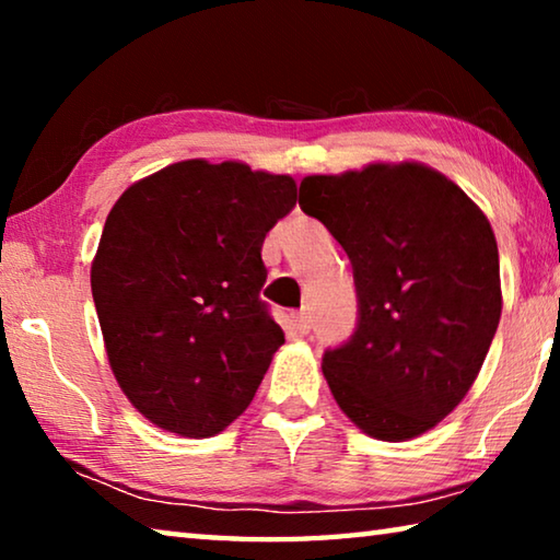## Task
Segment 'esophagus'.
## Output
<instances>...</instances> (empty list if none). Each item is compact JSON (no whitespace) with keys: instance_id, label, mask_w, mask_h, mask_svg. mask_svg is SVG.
<instances>
[{"instance_id":"obj_1","label":"esophagus","mask_w":560,"mask_h":560,"mask_svg":"<svg viewBox=\"0 0 560 560\" xmlns=\"http://www.w3.org/2000/svg\"><path fill=\"white\" fill-rule=\"evenodd\" d=\"M291 324H293V328L299 330V334H308V330H311V316L306 314V311H299V314L291 316Z\"/></svg>"}]
</instances>
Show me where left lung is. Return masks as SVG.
<instances>
[{"label": "left lung", "mask_w": 560, "mask_h": 560, "mask_svg": "<svg viewBox=\"0 0 560 560\" xmlns=\"http://www.w3.org/2000/svg\"><path fill=\"white\" fill-rule=\"evenodd\" d=\"M299 205L353 267L355 330L324 353L338 407L375 440L432 430L467 395L499 326V249L485 212L417 163L303 177Z\"/></svg>", "instance_id": "1"}]
</instances>
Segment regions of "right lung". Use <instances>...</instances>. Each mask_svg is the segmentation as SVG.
<instances>
[{
  "label": "right lung",
  "mask_w": 560,
  "mask_h": 560,
  "mask_svg": "<svg viewBox=\"0 0 560 560\" xmlns=\"http://www.w3.org/2000/svg\"><path fill=\"white\" fill-rule=\"evenodd\" d=\"M296 205L289 175L185 160L113 205L91 267L122 393L179 438H212L261 383L283 330L259 291L264 236Z\"/></svg>",
  "instance_id": "add662e5"
}]
</instances>
